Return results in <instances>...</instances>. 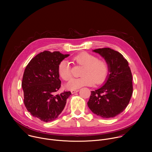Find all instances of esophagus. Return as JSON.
I'll use <instances>...</instances> for the list:
<instances>
[{
    "label": "esophagus",
    "instance_id": "obj_1",
    "mask_svg": "<svg viewBox=\"0 0 152 152\" xmlns=\"http://www.w3.org/2000/svg\"><path fill=\"white\" fill-rule=\"evenodd\" d=\"M79 90H71V93L72 94H74V93H77Z\"/></svg>",
    "mask_w": 152,
    "mask_h": 152
}]
</instances>
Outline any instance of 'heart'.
Wrapping results in <instances>:
<instances>
[{
	"label": "heart",
	"instance_id": "obj_1",
	"mask_svg": "<svg viewBox=\"0 0 152 152\" xmlns=\"http://www.w3.org/2000/svg\"><path fill=\"white\" fill-rule=\"evenodd\" d=\"M73 61L79 66H83L81 75L79 78L71 79L67 84V88L74 90L83 86H91L103 83L109 73V66L107 62L90 53L81 52L73 58ZM58 71L59 76L65 81H67L72 77V67L69 62L66 60L61 61Z\"/></svg>",
	"mask_w": 152,
	"mask_h": 152
}]
</instances>
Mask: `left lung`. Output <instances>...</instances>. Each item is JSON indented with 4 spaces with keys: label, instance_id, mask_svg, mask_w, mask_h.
I'll list each match as a JSON object with an SVG mask.
<instances>
[{
    "label": "left lung",
    "instance_id": "1",
    "mask_svg": "<svg viewBox=\"0 0 152 152\" xmlns=\"http://www.w3.org/2000/svg\"><path fill=\"white\" fill-rule=\"evenodd\" d=\"M93 51L104 58L110 73L103 86L91 91L87 104L97 115L113 118L121 113L131 100L133 93L131 70L127 61L118 52L107 48Z\"/></svg>",
    "mask_w": 152,
    "mask_h": 152
}]
</instances>
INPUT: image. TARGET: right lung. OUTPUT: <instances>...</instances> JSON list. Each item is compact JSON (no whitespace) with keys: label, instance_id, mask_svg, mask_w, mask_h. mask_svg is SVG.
<instances>
[{"label":"right lung","instance_id":"1","mask_svg":"<svg viewBox=\"0 0 152 152\" xmlns=\"http://www.w3.org/2000/svg\"><path fill=\"white\" fill-rule=\"evenodd\" d=\"M69 56L56 51H44L33 58L25 70L21 82L24 104L33 117L42 121L57 118L72 94L70 91L55 94L61 85L58 65Z\"/></svg>","mask_w":152,"mask_h":152}]
</instances>
